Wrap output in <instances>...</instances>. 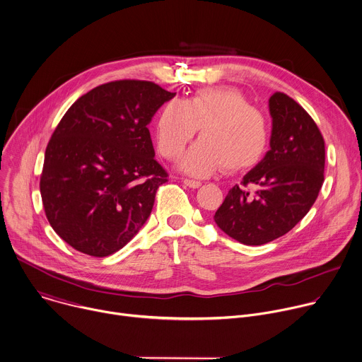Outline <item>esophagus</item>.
Returning <instances> with one entry per match:
<instances>
[{"label": "esophagus", "instance_id": "34e87169", "mask_svg": "<svg viewBox=\"0 0 362 362\" xmlns=\"http://www.w3.org/2000/svg\"><path fill=\"white\" fill-rule=\"evenodd\" d=\"M183 183H185L187 187H190V189H199V187L202 186L200 182H197V180H190V179H185Z\"/></svg>", "mask_w": 362, "mask_h": 362}]
</instances>
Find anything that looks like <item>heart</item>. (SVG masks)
I'll return each mask as SVG.
<instances>
[{
  "mask_svg": "<svg viewBox=\"0 0 362 362\" xmlns=\"http://www.w3.org/2000/svg\"><path fill=\"white\" fill-rule=\"evenodd\" d=\"M197 129L200 141L179 162V169L190 176L207 177L223 166L228 172L246 170L267 151L266 117L235 89L206 88L185 100H168L155 122L159 153L176 159Z\"/></svg>",
  "mask_w": 362,
  "mask_h": 362,
  "instance_id": "1",
  "label": "heart"
}]
</instances>
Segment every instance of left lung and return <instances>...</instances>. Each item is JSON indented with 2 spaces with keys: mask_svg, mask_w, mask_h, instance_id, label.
<instances>
[{
  "mask_svg": "<svg viewBox=\"0 0 362 362\" xmlns=\"http://www.w3.org/2000/svg\"><path fill=\"white\" fill-rule=\"evenodd\" d=\"M270 151L237 185L214 214L220 230L247 246L266 245L288 233L311 209L324 182L325 148L311 116L290 96L269 99Z\"/></svg>",
  "mask_w": 362,
  "mask_h": 362,
  "instance_id": "8db88e82",
  "label": "left lung"
}]
</instances>
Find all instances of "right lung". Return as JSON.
Returning a JSON list of instances; mask_svg holds the SVG:
<instances>
[{"instance_id": "obj_1", "label": "right lung", "mask_w": 362, "mask_h": 362, "mask_svg": "<svg viewBox=\"0 0 362 362\" xmlns=\"http://www.w3.org/2000/svg\"><path fill=\"white\" fill-rule=\"evenodd\" d=\"M175 95L148 81H115L82 95L61 119L40 189L49 224L75 250L106 257L146 223L168 182L148 125Z\"/></svg>"}]
</instances>
